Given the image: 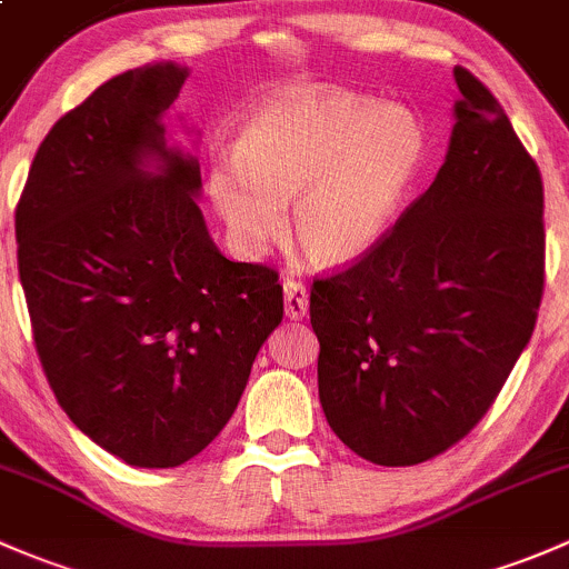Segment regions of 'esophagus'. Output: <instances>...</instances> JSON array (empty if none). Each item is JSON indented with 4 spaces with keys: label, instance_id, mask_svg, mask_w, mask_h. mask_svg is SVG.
I'll return each mask as SVG.
<instances>
[{
    "label": "esophagus",
    "instance_id": "esophagus-1",
    "mask_svg": "<svg viewBox=\"0 0 569 569\" xmlns=\"http://www.w3.org/2000/svg\"><path fill=\"white\" fill-rule=\"evenodd\" d=\"M309 309L307 287L296 279H284V315L290 320H301Z\"/></svg>",
    "mask_w": 569,
    "mask_h": 569
}]
</instances>
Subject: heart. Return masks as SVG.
I'll list each match as a JSON object with an SVG mask.
<instances>
[{
  "label": "heart",
  "instance_id": "1",
  "mask_svg": "<svg viewBox=\"0 0 569 569\" xmlns=\"http://www.w3.org/2000/svg\"><path fill=\"white\" fill-rule=\"evenodd\" d=\"M425 150V131L408 109L312 87L257 111L236 158L210 163L208 191L246 254L282 238L292 199V227L309 257L348 266L391 230Z\"/></svg>",
  "mask_w": 569,
  "mask_h": 569
}]
</instances>
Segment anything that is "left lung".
Segmentation results:
<instances>
[{
  "label": "left lung",
  "mask_w": 569,
  "mask_h": 569,
  "mask_svg": "<svg viewBox=\"0 0 569 569\" xmlns=\"http://www.w3.org/2000/svg\"><path fill=\"white\" fill-rule=\"evenodd\" d=\"M455 81L458 122L430 189L309 292L320 406L375 466L432 460L479 425L546 287L540 167L493 92L460 66Z\"/></svg>",
  "instance_id": "1"
}]
</instances>
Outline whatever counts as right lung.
Instances as JSON below:
<instances>
[{
  "label": "right lung",
  "instance_id": "obj_1",
  "mask_svg": "<svg viewBox=\"0 0 569 569\" xmlns=\"http://www.w3.org/2000/svg\"><path fill=\"white\" fill-rule=\"evenodd\" d=\"M183 81L163 62L98 87L46 133L16 204L51 391L84 436L139 468L183 466L224 430L284 315L279 273L216 249L199 163L163 142Z\"/></svg>",
  "mask_w": 569,
  "mask_h": 569
}]
</instances>
